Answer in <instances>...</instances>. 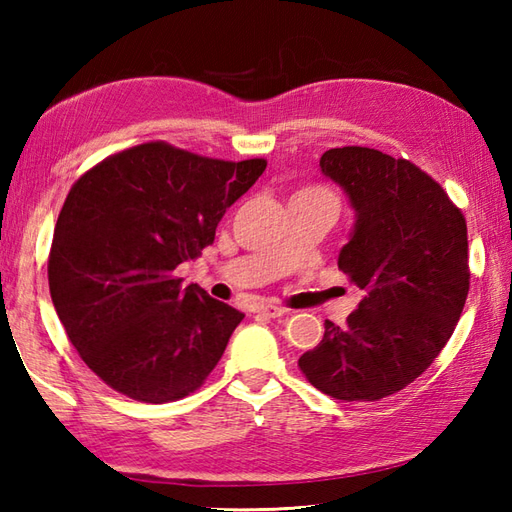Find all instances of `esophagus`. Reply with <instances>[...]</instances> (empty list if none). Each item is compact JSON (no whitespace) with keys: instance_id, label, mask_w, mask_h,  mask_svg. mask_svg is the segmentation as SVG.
Instances as JSON below:
<instances>
[{"instance_id":"esophagus-1","label":"esophagus","mask_w":512,"mask_h":512,"mask_svg":"<svg viewBox=\"0 0 512 512\" xmlns=\"http://www.w3.org/2000/svg\"><path fill=\"white\" fill-rule=\"evenodd\" d=\"M257 312L264 314V317H268V319H275V317H281V314H286L288 310L281 306H275V303H262V306H257Z\"/></svg>"}]
</instances>
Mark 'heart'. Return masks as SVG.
<instances>
[{
	"label": "heart",
	"mask_w": 512,
	"mask_h": 512,
	"mask_svg": "<svg viewBox=\"0 0 512 512\" xmlns=\"http://www.w3.org/2000/svg\"><path fill=\"white\" fill-rule=\"evenodd\" d=\"M303 191H325V189H321V187H308V189H303ZM328 193V191H325Z\"/></svg>",
	"instance_id": "1"
}]
</instances>
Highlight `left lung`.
I'll return each mask as SVG.
<instances>
[{
  "label": "left lung",
  "mask_w": 512,
  "mask_h": 512,
  "mask_svg": "<svg viewBox=\"0 0 512 512\" xmlns=\"http://www.w3.org/2000/svg\"><path fill=\"white\" fill-rule=\"evenodd\" d=\"M319 165L356 211L339 270L363 299L343 328L325 321L299 369L336 400H380L427 372L460 321L471 284L466 220L405 158L336 147Z\"/></svg>",
  "instance_id": "1"
}]
</instances>
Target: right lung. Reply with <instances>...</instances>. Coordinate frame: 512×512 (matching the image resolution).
<instances>
[{
    "label": "right lung",
    "mask_w": 512,
    "mask_h": 512,
    "mask_svg": "<svg viewBox=\"0 0 512 512\" xmlns=\"http://www.w3.org/2000/svg\"><path fill=\"white\" fill-rule=\"evenodd\" d=\"M264 158L191 154L151 140L72 184L48 257L50 297L70 343L118 394L162 405L193 394L244 314L182 286L180 264L213 244Z\"/></svg>",
    "instance_id": "1"
}]
</instances>
